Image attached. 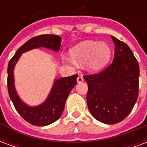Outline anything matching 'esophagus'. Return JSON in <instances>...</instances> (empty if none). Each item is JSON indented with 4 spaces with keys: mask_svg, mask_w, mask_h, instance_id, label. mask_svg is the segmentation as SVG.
<instances>
[{
    "mask_svg": "<svg viewBox=\"0 0 147 147\" xmlns=\"http://www.w3.org/2000/svg\"><path fill=\"white\" fill-rule=\"evenodd\" d=\"M83 81V76H78V78H77V82L80 83H82Z\"/></svg>",
    "mask_w": 147,
    "mask_h": 147,
    "instance_id": "obj_1",
    "label": "esophagus"
}]
</instances>
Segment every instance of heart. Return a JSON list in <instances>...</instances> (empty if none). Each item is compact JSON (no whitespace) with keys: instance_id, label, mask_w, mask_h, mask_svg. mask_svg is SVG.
Instances as JSON below:
<instances>
[{"instance_id":"obj_1","label":"heart","mask_w":147,"mask_h":147,"mask_svg":"<svg viewBox=\"0 0 147 147\" xmlns=\"http://www.w3.org/2000/svg\"><path fill=\"white\" fill-rule=\"evenodd\" d=\"M72 63L83 64L86 63L90 71L101 70L108 64L112 56V49L106 42L84 41L70 49Z\"/></svg>"}]
</instances>
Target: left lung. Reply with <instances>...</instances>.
<instances>
[{"instance_id": "8db88e82", "label": "left lung", "mask_w": 147, "mask_h": 147, "mask_svg": "<svg viewBox=\"0 0 147 147\" xmlns=\"http://www.w3.org/2000/svg\"><path fill=\"white\" fill-rule=\"evenodd\" d=\"M111 38L115 45L113 63L100 73L83 76L88 84L90 112L96 120L107 124L125 119L139 96V63L128 45Z\"/></svg>"}]
</instances>
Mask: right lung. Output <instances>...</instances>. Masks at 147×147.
Returning <instances> with one entry per match:
<instances>
[{"instance_id":"right-lung-1","label":"right lung","mask_w":147,"mask_h":147,"mask_svg":"<svg viewBox=\"0 0 147 147\" xmlns=\"http://www.w3.org/2000/svg\"><path fill=\"white\" fill-rule=\"evenodd\" d=\"M61 38L58 35L42 34L34 37L18 49L8 63V90L9 97L19 114L32 125L46 126L57 121L61 117L67 96L76 84L78 75L55 80L45 102L37 106H30L21 100L16 90L14 67L22 53L25 52L41 47L57 52L61 48Z\"/></svg>"}]
</instances>
